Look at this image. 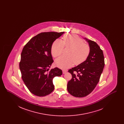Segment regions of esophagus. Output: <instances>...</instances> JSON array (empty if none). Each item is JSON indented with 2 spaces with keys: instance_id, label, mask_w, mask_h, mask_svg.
Instances as JSON below:
<instances>
[{
  "instance_id": "34e87169",
  "label": "esophagus",
  "mask_w": 124,
  "mask_h": 124,
  "mask_svg": "<svg viewBox=\"0 0 124 124\" xmlns=\"http://www.w3.org/2000/svg\"><path fill=\"white\" fill-rule=\"evenodd\" d=\"M66 72H67V71H66V70H63V74H65Z\"/></svg>"
}]
</instances>
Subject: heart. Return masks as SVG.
<instances>
[{
	"instance_id": "1",
	"label": "heart",
	"mask_w": 124,
	"mask_h": 124,
	"mask_svg": "<svg viewBox=\"0 0 124 124\" xmlns=\"http://www.w3.org/2000/svg\"><path fill=\"white\" fill-rule=\"evenodd\" d=\"M64 47L70 48L67 56H62L55 60V65L62 69L70 67L74 63L81 64L86 60L90 53V47L78 36L75 34L65 35L63 41L60 39L55 40L52 46L51 53L54 58L60 55Z\"/></svg>"
}]
</instances>
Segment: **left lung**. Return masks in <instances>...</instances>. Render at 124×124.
<instances>
[{
	"instance_id": "obj_1",
	"label": "left lung",
	"mask_w": 124,
	"mask_h": 124,
	"mask_svg": "<svg viewBox=\"0 0 124 124\" xmlns=\"http://www.w3.org/2000/svg\"><path fill=\"white\" fill-rule=\"evenodd\" d=\"M85 39L90 47L88 58L82 63L68 71L72 78L67 84L68 92L78 98L86 96L93 92L99 82L105 66L104 54L99 46L95 42Z\"/></svg>"
}]
</instances>
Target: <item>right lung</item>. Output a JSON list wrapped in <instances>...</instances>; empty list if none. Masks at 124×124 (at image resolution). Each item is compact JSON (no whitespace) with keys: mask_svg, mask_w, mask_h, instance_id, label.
<instances>
[{"mask_svg":"<svg viewBox=\"0 0 124 124\" xmlns=\"http://www.w3.org/2000/svg\"><path fill=\"white\" fill-rule=\"evenodd\" d=\"M64 32H41L31 38L21 54L19 68L22 78L30 92L44 97L54 89L53 78L60 76L62 71L58 67L49 70L53 62L51 47L53 42Z\"/></svg>","mask_w":124,"mask_h":124,"instance_id":"add662e5","label":"right lung"}]
</instances>
